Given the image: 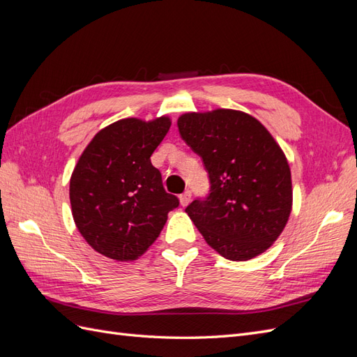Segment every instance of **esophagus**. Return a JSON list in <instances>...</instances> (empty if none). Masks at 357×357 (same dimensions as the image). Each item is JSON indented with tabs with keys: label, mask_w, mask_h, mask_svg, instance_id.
<instances>
[{
	"label": "esophagus",
	"mask_w": 357,
	"mask_h": 357,
	"mask_svg": "<svg viewBox=\"0 0 357 357\" xmlns=\"http://www.w3.org/2000/svg\"><path fill=\"white\" fill-rule=\"evenodd\" d=\"M190 199H192V192L190 190L183 192L180 195V204L183 205V207H186V205L190 202Z\"/></svg>",
	"instance_id": "esophagus-1"
}]
</instances>
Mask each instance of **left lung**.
<instances>
[{"label":"left lung","instance_id":"left-lung-1","mask_svg":"<svg viewBox=\"0 0 357 357\" xmlns=\"http://www.w3.org/2000/svg\"><path fill=\"white\" fill-rule=\"evenodd\" d=\"M177 126L210 180L207 197L186 207L205 241L231 261L265 252L284 229L291 208L290 168L282 149L243 112L186 113Z\"/></svg>","mask_w":357,"mask_h":357}]
</instances>
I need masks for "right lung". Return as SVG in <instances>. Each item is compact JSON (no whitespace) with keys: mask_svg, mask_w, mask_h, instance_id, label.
<instances>
[{"mask_svg":"<svg viewBox=\"0 0 357 357\" xmlns=\"http://www.w3.org/2000/svg\"><path fill=\"white\" fill-rule=\"evenodd\" d=\"M171 122L122 119L84 149L70 180L75 226L98 253L134 261L155 243L178 198L162 185L150 162Z\"/></svg>","mask_w":357,"mask_h":357,"instance_id":"1","label":"right lung"}]
</instances>
